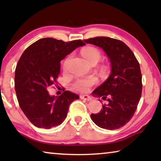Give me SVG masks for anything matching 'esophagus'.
<instances>
[{
	"instance_id": "esophagus-1",
	"label": "esophagus",
	"mask_w": 161,
	"mask_h": 161,
	"mask_svg": "<svg viewBox=\"0 0 161 161\" xmlns=\"http://www.w3.org/2000/svg\"><path fill=\"white\" fill-rule=\"evenodd\" d=\"M80 99H83V100L88 101V102H89V101L92 100V98L89 96H88V95H81Z\"/></svg>"
}]
</instances>
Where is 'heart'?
<instances>
[{
	"instance_id": "heart-1",
	"label": "heart",
	"mask_w": 161,
	"mask_h": 161,
	"mask_svg": "<svg viewBox=\"0 0 161 161\" xmlns=\"http://www.w3.org/2000/svg\"><path fill=\"white\" fill-rule=\"evenodd\" d=\"M81 55L86 60L91 63L94 61H99L101 53L97 48L94 47H86L81 52ZM66 64V63H65ZM97 82V79L94 76L77 79L74 83V86L77 90L83 92H88L90 87Z\"/></svg>"
}]
</instances>
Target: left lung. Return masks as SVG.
Wrapping results in <instances>:
<instances>
[{
    "label": "left lung",
    "mask_w": 161,
    "mask_h": 161,
    "mask_svg": "<svg viewBox=\"0 0 161 161\" xmlns=\"http://www.w3.org/2000/svg\"><path fill=\"white\" fill-rule=\"evenodd\" d=\"M84 41L102 48L111 67L109 77L92 92L93 96L102 97L103 100L108 98V102L102 104L99 113L92 114L91 119L102 129H119L132 118L141 99L142 76L139 63L130 49L121 40L97 37Z\"/></svg>",
    "instance_id": "8db88e82"
}]
</instances>
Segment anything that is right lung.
Instances as JSON below:
<instances>
[{"label": "right lung", "mask_w": 161, "mask_h": 161, "mask_svg": "<svg viewBox=\"0 0 161 161\" xmlns=\"http://www.w3.org/2000/svg\"><path fill=\"white\" fill-rule=\"evenodd\" d=\"M85 45L80 40L65 42L54 38L38 40L24 51L15 72V89L20 107L31 123L50 129L66 119L70 103L77 94L65 91L51 96L47 90L57 82L60 61L76 48Z\"/></svg>", "instance_id": "obj_1"}]
</instances>
